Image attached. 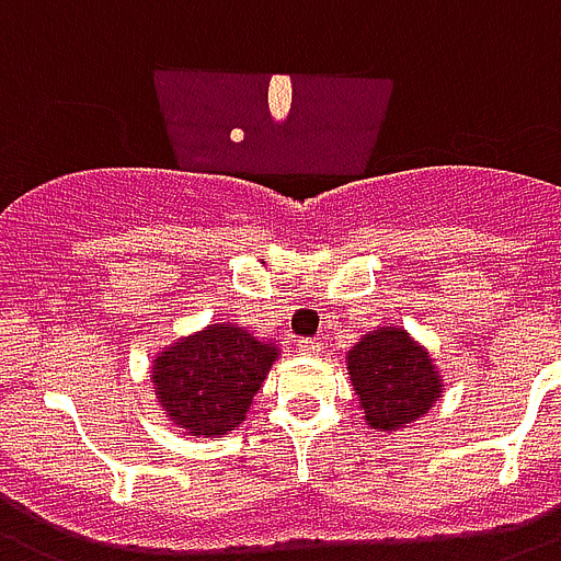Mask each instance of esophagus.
Masks as SVG:
<instances>
[{"mask_svg": "<svg viewBox=\"0 0 561 561\" xmlns=\"http://www.w3.org/2000/svg\"><path fill=\"white\" fill-rule=\"evenodd\" d=\"M299 353L308 356V359H317V356H322V342H317V339H299Z\"/></svg>", "mask_w": 561, "mask_h": 561, "instance_id": "obj_1", "label": "esophagus"}]
</instances>
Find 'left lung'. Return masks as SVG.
I'll use <instances>...</instances> for the list:
<instances>
[{
    "label": "left lung",
    "instance_id": "8db88e82",
    "mask_svg": "<svg viewBox=\"0 0 561 561\" xmlns=\"http://www.w3.org/2000/svg\"><path fill=\"white\" fill-rule=\"evenodd\" d=\"M362 419L370 431H402L431 413L445 393L427 347L399 324L368 331L345 356Z\"/></svg>",
    "mask_w": 561,
    "mask_h": 561
}]
</instances>
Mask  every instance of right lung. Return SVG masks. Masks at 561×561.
I'll use <instances>...</instances> for the list:
<instances>
[{"label":"right lung","mask_w":561,"mask_h":561,"mask_svg":"<svg viewBox=\"0 0 561 561\" xmlns=\"http://www.w3.org/2000/svg\"><path fill=\"white\" fill-rule=\"evenodd\" d=\"M279 356L273 339L253 336L237 322H214L162 347L150 365V382L173 427L216 439L248 419Z\"/></svg>","instance_id":"1"}]
</instances>
